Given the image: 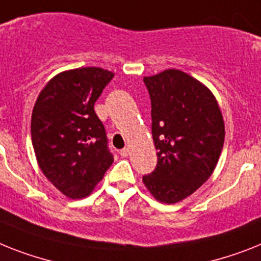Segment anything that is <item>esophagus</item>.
<instances>
[{"label": "esophagus", "mask_w": 261, "mask_h": 261, "mask_svg": "<svg viewBox=\"0 0 261 261\" xmlns=\"http://www.w3.org/2000/svg\"><path fill=\"white\" fill-rule=\"evenodd\" d=\"M119 154L122 158H126L127 155H128V148H123V150H120Z\"/></svg>", "instance_id": "1"}]
</instances>
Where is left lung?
Masks as SVG:
<instances>
[{
	"instance_id": "left-lung-1",
	"label": "left lung",
	"mask_w": 261,
	"mask_h": 261,
	"mask_svg": "<svg viewBox=\"0 0 261 261\" xmlns=\"http://www.w3.org/2000/svg\"><path fill=\"white\" fill-rule=\"evenodd\" d=\"M143 82L151 99V131L158 163L143 183L156 200L174 204L210 178L224 143V122L214 94L180 70Z\"/></svg>"
}]
</instances>
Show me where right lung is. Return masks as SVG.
<instances>
[{
    "label": "right lung",
    "instance_id": "1",
    "mask_svg": "<svg viewBox=\"0 0 261 261\" xmlns=\"http://www.w3.org/2000/svg\"><path fill=\"white\" fill-rule=\"evenodd\" d=\"M114 73L81 67L56 75L32 114V142L46 178L63 195L85 198L114 162L103 123L94 110Z\"/></svg>",
    "mask_w": 261,
    "mask_h": 261
}]
</instances>
